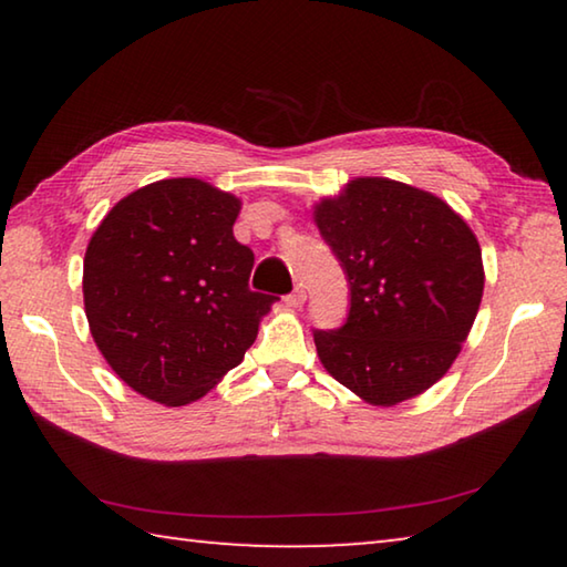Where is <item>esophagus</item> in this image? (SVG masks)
Segmentation results:
<instances>
[{
    "label": "esophagus",
    "mask_w": 567,
    "mask_h": 567,
    "mask_svg": "<svg viewBox=\"0 0 567 567\" xmlns=\"http://www.w3.org/2000/svg\"><path fill=\"white\" fill-rule=\"evenodd\" d=\"M305 300H307V292H305V287H302V285H297L295 290L285 297V302L290 305V307H302V305H305Z\"/></svg>",
    "instance_id": "esophagus-1"
}]
</instances>
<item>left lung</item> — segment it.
Returning a JSON list of instances; mask_svg holds the SVG:
<instances>
[{"mask_svg":"<svg viewBox=\"0 0 567 567\" xmlns=\"http://www.w3.org/2000/svg\"><path fill=\"white\" fill-rule=\"evenodd\" d=\"M350 285L338 330H315L330 375L370 405H398L445 375L483 300V252L467 223L425 189L358 177L315 205Z\"/></svg>","mask_w":567,"mask_h":567,"instance_id":"1","label":"left lung"}]
</instances>
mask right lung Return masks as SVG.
<instances>
[{
	"instance_id": "add662e5",
	"label": "right lung",
	"mask_w": 567,
	"mask_h": 567,
	"mask_svg": "<svg viewBox=\"0 0 567 567\" xmlns=\"http://www.w3.org/2000/svg\"><path fill=\"white\" fill-rule=\"evenodd\" d=\"M239 199L195 177L159 179L114 205L84 255V312L110 368L167 408L195 402L243 362L277 300L249 290L255 255Z\"/></svg>"
}]
</instances>
